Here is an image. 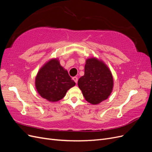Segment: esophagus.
Wrapping results in <instances>:
<instances>
[{
    "label": "esophagus",
    "instance_id": "1",
    "mask_svg": "<svg viewBox=\"0 0 152 152\" xmlns=\"http://www.w3.org/2000/svg\"><path fill=\"white\" fill-rule=\"evenodd\" d=\"M73 80H74V81L75 82V83H77V82H78V78H77V77H73Z\"/></svg>",
    "mask_w": 152,
    "mask_h": 152
}]
</instances>
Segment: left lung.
I'll return each instance as SVG.
<instances>
[{
  "label": "left lung",
  "mask_w": 152,
  "mask_h": 152,
  "mask_svg": "<svg viewBox=\"0 0 152 152\" xmlns=\"http://www.w3.org/2000/svg\"><path fill=\"white\" fill-rule=\"evenodd\" d=\"M78 86L87 102L96 104L108 98L112 93L113 77L107 65L96 58L86 60L84 75Z\"/></svg>",
  "instance_id": "obj_1"
}]
</instances>
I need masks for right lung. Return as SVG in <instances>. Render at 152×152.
<instances>
[{
  "label": "right lung",
  "mask_w": 152,
  "mask_h": 152,
  "mask_svg": "<svg viewBox=\"0 0 152 152\" xmlns=\"http://www.w3.org/2000/svg\"><path fill=\"white\" fill-rule=\"evenodd\" d=\"M75 82L56 59H50L37 73L35 79L37 91L49 102H58L65 96Z\"/></svg>",
  "instance_id": "right-lung-1"
}]
</instances>
